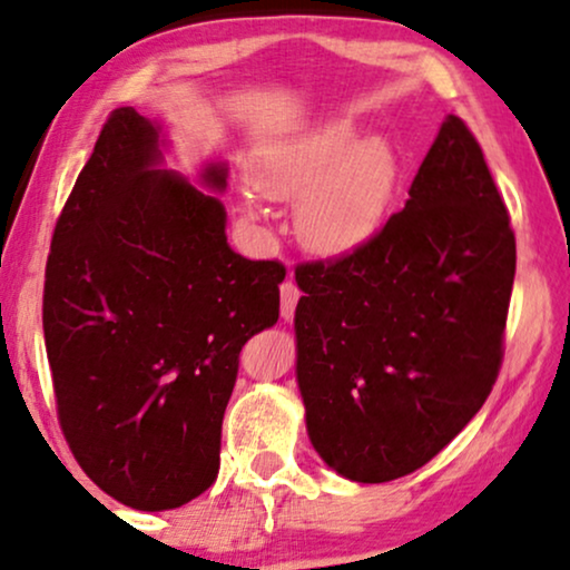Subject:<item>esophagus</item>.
<instances>
[{"mask_svg":"<svg viewBox=\"0 0 570 570\" xmlns=\"http://www.w3.org/2000/svg\"><path fill=\"white\" fill-rule=\"evenodd\" d=\"M299 297H303V292H299V286L294 284V281H284V284H281V318L284 321L294 318Z\"/></svg>","mask_w":570,"mask_h":570,"instance_id":"1","label":"esophagus"}]
</instances>
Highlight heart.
<instances>
[{
    "instance_id": "heart-1",
    "label": "heart",
    "mask_w": 570,
    "mask_h": 570,
    "mask_svg": "<svg viewBox=\"0 0 570 570\" xmlns=\"http://www.w3.org/2000/svg\"><path fill=\"white\" fill-rule=\"evenodd\" d=\"M397 164L387 140L355 142L347 121L328 125L271 148L257 183L273 198H302L297 225L321 252H345L380 228L395 188Z\"/></svg>"
}]
</instances>
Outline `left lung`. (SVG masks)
<instances>
[{"mask_svg": "<svg viewBox=\"0 0 570 570\" xmlns=\"http://www.w3.org/2000/svg\"><path fill=\"white\" fill-rule=\"evenodd\" d=\"M294 276L315 451L358 483L420 470L481 411L504 358L515 233L470 127L449 116L406 207Z\"/></svg>", "mask_w": 570, "mask_h": 570, "instance_id": "obj_1", "label": "left lung"}]
</instances>
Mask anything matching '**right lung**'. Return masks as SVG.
<instances>
[{
  "label": "right lung",
  "instance_id": "1",
  "mask_svg": "<svg viewBox=\"0 0 570 570\" xmlns=\"http://www.w3.org/2000/svg\"><path fill=\"white\" fill-rule=\"evenodd\" d=\"M156 161L154 125L116 108L55 223L42 299L68 449L108 497L148 512L215 483L238 353L278 321L286 276L236 255L219 198ZM204 177L225 185L223 167Z\"/></svg>",
  "mask_w": 570,
  "mask_h": 570
}]
</instances>
